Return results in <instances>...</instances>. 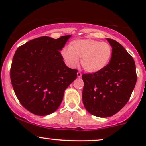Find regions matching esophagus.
Wrapping results in <instances>:
<instances>
[{
    "mask_svg": "<svg viewBox=\"0 0 146 146\" xmlns=\"http://www.w3.org/2000/svg\"><path fill=\"white\" fill-rule=\"evenodd\" d=\"M77 76H78V78H80L82 76V74H81L80 72H78Z\"/></svg>",
    "mask_w": 146,
    "mask_h": 146,
    "instance_id": "1",
    "label": "esophagus"
}]
</instances>
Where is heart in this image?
Wrapping results in <instances>:
<instances>
[{
  "label": "heart",
  "instance_id": "heart-1",
  "mask_svg": "<svg viewBox=\"0 0 146 146\" xmlns=\"http://www.w3.org/2000/svg\"><path fill=\"white\" fill-rule=\"evenodd\" d=\"M112 56V48L109 44L93 39H80L72 41L68 48L62 51V56L66 64L74 68L81 64L86 71L98 73L109 64Z\"/></svg>",
  "mask_w": 146,
  "mask_h": 146
}]
</instances>
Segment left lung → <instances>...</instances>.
<instances>
[{
	"mask_svg": "<svg viewBox=\"0 0 146 146\" xmlns=\"http://www.w3.org/2000/svg\"><path fill=\"white\" fill-rule=\"evenodd\" d=\"M106 40L112 48L109 64L100 72L82 76L84 106L90 113L100 117L118 112L128 102L137 81L133 58L117 41Z\"/></svg>",
	"mask_w": 146,
	"mask_h": 146,
	"instance_id": "obj_1",
	"label": "left lung"
}]
</instances>
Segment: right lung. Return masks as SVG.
<instances>
[{
  "mask_svg": "<svg viewBox=\"0 0 146 146\" xmlns=\"http://www.w3.org/2000/svg\"><path fill=\"white\" fill-rule=\"evenodd\" d=\"M71 36L36 38L15 52L11 83L17 98L30 112L37 115L54 112L66 89L76 78L78 70L65 64L60 52Z\"/></svg>",
  "mask_w": 146,
  "mask_h": 146,
  "instance_id": "1",
  "label": "right lung"
}]
</instances>
